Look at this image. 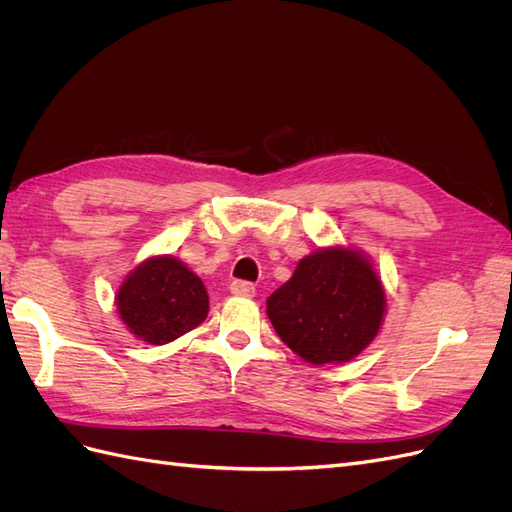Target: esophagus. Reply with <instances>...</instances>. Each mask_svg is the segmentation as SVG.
Returning <instances> with one entry per match:
<instances>
[{
	"label": "esophagus",
	"mask_w": 512,
	"mask_h": 512,
	"mask_svg": "<svg viewBox=\"0 0 512 512\" xmlns=\"http://www.w3.org/2000/svg\"><path fill=\"white\" fill-rule=\"evenodd\" d=\"M230 292L237 294V297H254L256 294V286L252 282H243V280H235L230 284Z\"/></svg>",
	"instance_id": "1"
}]
</instances>
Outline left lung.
<instances>
[{"instance_id": "1", "label": "left lung", "mask_w": 512, "mask_h": 512, "mask_svg": "<svg viewBox=\"0 0 512 512\" xmlns=\"http://www.w3.org/2000/svg\"><path fill=\"white\" fill-rule=\"evenodd\" d=\"M282 342L312 365L346 363L380 331L384 290L367 258L344 247L305 256L267 299Z\"/></svg>"}]
</instances>
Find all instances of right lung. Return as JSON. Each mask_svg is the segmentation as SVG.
I'll return each mask as SVG.
<instances>
[{"instance_id":"obj_1","label":"right lung","mask_w":512,"mask_h":512,"mask_svg":"<svg viewBox=\"0 0 512 512\" xmlns=\"http://www.w3.org/2000/svg\"><path fill=\"white\" fill-rule=\"evenodd\" d=\"M117 312L147 344L162 346L196 329L207 318L205 284L173 256H156L136 267L117 292Z\"/></svg>"}]
</instances>
